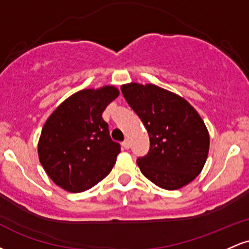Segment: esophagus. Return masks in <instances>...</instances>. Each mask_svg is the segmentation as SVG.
<instances>
[{
  "instance_id": "34e87169",
  "label": "esophagus",
  "mask_w": 249,
  "mask_h": 249,
  "mask_svg": "<svg viewBox=\"0 0 249 249\" xmlns=\"http://www.w3.org/2000/svg\"><path fill=\"white\" fill-rule=\"evenodd\" d=\"M123 146H124L125 150H128V148H130V146H131L130 141H128V139H126V141L123 142Z\"/></svg>"
}]
</instances>
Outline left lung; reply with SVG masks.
Wrapping results in <instances>:
<instances>
[{"label":"left lung","instance_id":"1","mask_svg":"<svg viewBox=\"0 0 249 249\" xmlns=\"http://www.w3.org/2000/svg\"><path fill=\"white\" fill-rule=\"evenodd\" d=\"M121 89L150 137L147 156L137 159L141 172L168 191L193 181L210 151V134L196 108L181 96L150 83L132 82Z\"/></svg>","mask_w":249,"mask_h":249}]
</instances>
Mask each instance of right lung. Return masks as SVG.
<instances>
[{
  "label": "right lung",
  "mask_w": 249,
  "mask_h": 249,
  "mask_svg": "<svg viewBox=\"0 0 249 249\" xmlns=\"http://www.w3.org/2000/svg\"><path fill=\"white\" fill-rule=\"evenodd\" d=\"M118 96L113 85L84 89L62 102L44 123L37 152L57 186L84 192L111 172L121 145L111 139L102 113Z\"/></svg>",
  "instance_id": "add662e5"
}]
</instances>
